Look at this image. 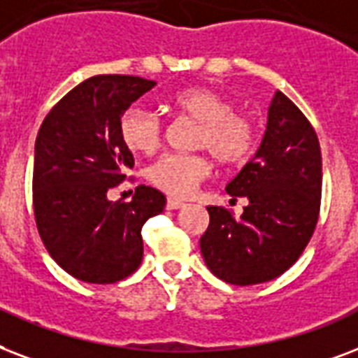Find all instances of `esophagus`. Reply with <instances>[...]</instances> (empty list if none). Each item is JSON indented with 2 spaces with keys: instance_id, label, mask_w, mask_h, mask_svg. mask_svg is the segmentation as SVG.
<instances>
[{
  "instance_id": "34e87169",
  "label": "esophagus",
  "mask_w": 358,
  "mask_h": 358,
  "mask_svg": "<svg viewBox=\"0 0 358 358\" xmlns=\"http://www.w3.org/2000/svg\"><path fill=\"white\" fill-rule=\"evenodd\" d=\"M166 207H168L170 210L181 209V207H185V201H181V199H176V198H170L168 199V203H166Z\"/></svg>"
}]
</instances>
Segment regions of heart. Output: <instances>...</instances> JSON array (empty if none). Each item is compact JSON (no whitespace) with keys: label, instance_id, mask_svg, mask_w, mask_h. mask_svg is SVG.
<instances>
[{"label":"heart","instance_id":"heart-1","mask_svg":"<svg viewBox=\"0 0 358 358\" xmlns=\"http://www.w3.org/2000/svg\"><path fill=\"white\" fill-rule=\"evenodd\" d=\"M168 108L196 123L192 148L205 149L222 166L245 164L257 148V123L235 110L231 101L207 87H185L168 99ZM164 134V121L153 112L130 108L119 123L123 145L134 155L157 151ZM210 173L203 153H168L148 168V181L176 198H187Z\"/></svg>","mask_w":358,"mask_h":358}]
</instances>
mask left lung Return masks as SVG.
Masks as SVG:
<instances>
[{
    "label": "left lung",
    "instance_id": "left-lung-1",
    "mask_svg": "<svg viewBox=\"0 0 358 358\" xmlns=\"http://www.w3.org/2000/svg\"><path fill=\"white\" fill-rule=\"evenodd\" d=\"M321 181L314 127L276 91L256 157L226 187L234 199H246L243 215L237 218L226 207H207L209 228L199 248L210 273L234 285L262 284L285 273L314 234Z\"/></svg>",
    "mask_w": 358,
    "mask_h": 358
}]
</instances>
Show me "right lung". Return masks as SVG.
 Listing matches in <instances>:
<instances>
[{"mask_svg": "<svg viewBox=\"0 0 358 358\" xmlns=\"http://www.w3.org/2000/svg\"><path fill=\"white\" fill-rule=\"evenodd\" d=\"M157 82L99 74L71 90L44 117L35 141L33 210L54 262L87 284H115L140 267L141 228L162 213L166 196L136 187L130 201H110L134 157L119 136L124 110Z\"/></svg>", "mask_w": 358, "mask_h": 358, "instance_id": "right-lung-1", "label": "right lung"}]
</instances>
